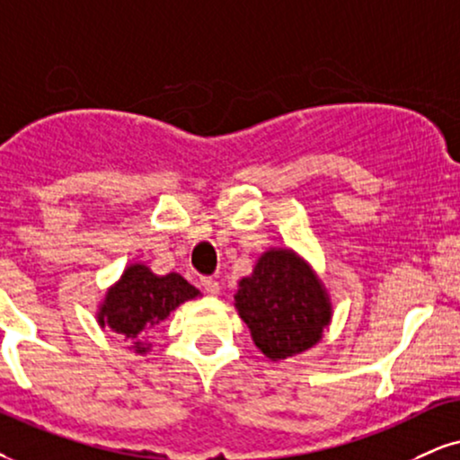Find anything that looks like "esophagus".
Masks as SVG:
<instances>
[{
    "instance_id": "obj_1",
    "label": "esophagus",
    "mask_w": 460,
    "mask_h": 460,
    "mask_svg": "<svg viewBox=\"0 0 460 460\" xmlns=\"http://www.w3.org/2000/svg\"><path fill=\"white\" fill-rule=\"evenodd\" d=\"M200 286L204 288V292H208V294H219V281L213 279V277H202Z\"/></svg>"
}]
</instances>
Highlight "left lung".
Here are the masks:
<instances>
[{"mask_svg":"<svg viewBox=\"0 0 460 460\" xmlns=\"http://www.w3.org/2000/svg\"><path fill=\"white\" fill-rule=\"evenodd\" d=\"M236 309L269 358L309 349L331 322V305L309 266L288 249H270L239 283Z\"/></svg>","mask_w":460,"mask_h":460,"instance_id":"left-lung-1","label":"left lung"}]
</instances>
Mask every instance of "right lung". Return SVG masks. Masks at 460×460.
I'll return each instance as SVG.
<instances>
[{"mask_svg":"<svg viewBox=\"0 0 460 460\" xmlns=\"http://www.w3.org/2000/svg\"><path fill=\"white\" fill-rule=\"evenodd\" d=\"M196 296H200V290L181 275L170 273L157 277L146 266L134 264L106 294L98 320L102 326H111L112 331L129 339H138L140 332L160 324L170 315V311ZM136 348H138L136 351H146V348H140V341L136 343Z\"/></svg>","mask_w":460,"mask_h":460,"instance_id":"obj_1","label":"right lung"}]
</instances>
